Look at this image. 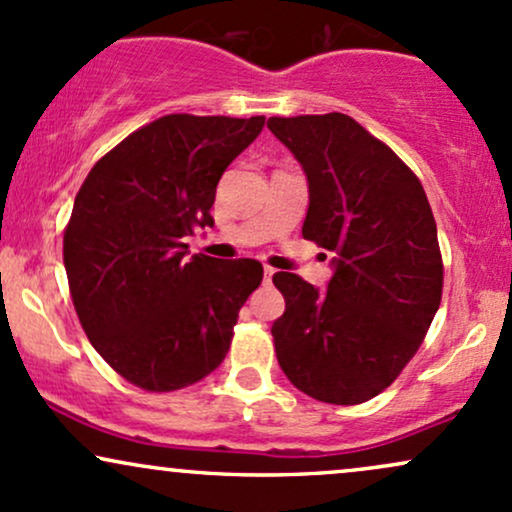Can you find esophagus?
Segmentation results:
<instances>
[{"instance_id":"esophagus-1","label":"esophagus","mask_w":512,"mask_h":512,"mask_svg":"<svg viewBox=\"0 0 512 512\" xmlns=\"http://www.w3.org/2000/svg\"><path fill=\"white\" fill-rule=\"evenodd\" d=\"M276 274V269H272V267H264V281L267 283H272V276Z\"/></svg>"}]
</instances>
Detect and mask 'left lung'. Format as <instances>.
I'll return each mask as SVG.
<instances>
[{
	"instance_id": "1",
	"label": "left lung",
	"mask_w": 512,
	"mask_h": 512,
	"mask_svg": "<svg viewBox=\"0 0 512 512\" xmlns=\"http://www.w3.org/2000/svg\"><path fill=\"white\" fill-rule=\"evenodd\" d=\"M267 126L307 176L303 238L334 252L326 291L274 274L286 300L272 326L276 357L307 396L365 403L403 372L441 305L432 207L403 159L346 114L272 116Z\"/></svg>"
}]
</instances>
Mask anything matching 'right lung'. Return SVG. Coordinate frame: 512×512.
I'll return each mask as SVG.
<instances>
[{"label": "right lung", "instance_id": "1", "mask_svg": "<svg viewBox=\"0 0 512 512\" xmlns=\"http://www.w3.org/2000/svg\"><path fill=\"white\" fill-rule=\"evenodd\" d=\"M262 126L264 116H162L78 190L64 231L73 307L92 348L140 389L176 391L214 372L262 283L257 260H188L186 243L214 226L219 178Z\"/></svg>", "mask_w": 512, "mask_h": 512}]
</instances>
